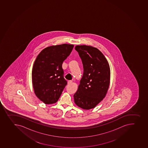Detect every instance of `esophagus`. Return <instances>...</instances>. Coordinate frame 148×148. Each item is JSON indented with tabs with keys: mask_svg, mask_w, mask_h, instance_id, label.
<instances>
[{
	"mask_svg": "<svg viewBox=\"0 0 148 148\" xmlns=\"http://www.w3.org/2000/svg\"><path fill=\"white\" fill-rule=\"evenodd\" d=\"M72 81H71V80H69V81H68V84H72Z\"/></svg>",
	"mask_w": 148,
	"mask_h": 148,
	"instance_id": "34e87169",
	"label": "esophagus"
}]
</instances>
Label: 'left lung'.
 <instances>
[{
	"label": "left lung",
	"mask_w": 148,
	"mask_h": 148,
	"mask_svg": "<svg viewBox=\"0 0 148 148\" xmlns=\"http://www.w3.org/2000/svg\"><path fill=\"white\" fill-rule=\"evenodd\" d=\"M81 58L84 73L74 95L76 105L84 110L95 108L106 95L110 82V68L104 55L97 48L76 45Z\"/></svg>",
	"instance_id": "obj_1"
}]
</instances>
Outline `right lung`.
Segmentation results:
<instances>
[{"label":"right lung","instance_id":"obj_1","mask_svg":"<svg viewBox=\"0 0 148 148\" xmlns=\"http://www.w3.org/2000/svg\"><path fill=\"white\" fill-rule=\"evenodd\" d=\"M73 45L64 44L45 48L37 56L32 69V83L37 97L45 104L56 103L66 85L62 64Z\"/></svg>","mask_w":148,"mask_h":148}]
</instances>
